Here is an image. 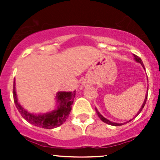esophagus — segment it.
<instances>
[{
    "label": "esophagus",
    "instance_id": "1",
    "mask_svg": "<svg viewBox=\"0 0 160 160\" xmlns=\"http://www.w3.org/2000/svg\"><path fill=\"white\" fill-rule=\"evenodd\" d=\"M83 85H84V86H88V85L90 84V82L88 81V80H85V81L83 82Z\"/></svg>",
    "mask_w": 160,
    "mask_h": 160
}]
</instances>
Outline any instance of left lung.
Masks as SVG:
<instances>
[{"instance_id":"obj_1","label":"left lung","mask_w":160,"mask_h":160,"mask_svg":"<svg viewBox=\"0 0 160 160\" xmlns=\"http://www.w3.org/2000/svg\"><path fill=\"white\" fill-rule=\"evenodd\" d=\"M134 57H135V60L136 61V62H140V63H141V65L143 67V68L145 69V67H144V64H143V62H142V59H141V58H139L138 57V56H136V55H135L134 54ZM147 97H148V93L146 95V99H145V101H144V103H143V104L142 105V107H141V108H140V110H139V111H138V113H137V114H136V116L137 115H138V114H139V113L141 112L142 111V109H143V108H144V106H145V104H146V100H147ZM96 111H97V114H98V117L100 118V119H101V121H102V122H104V123H107V124H108V125H114V126H120V125H123V124H118V123H114V122H110V121L109 120H108V119H106L105 118H104L103 117L102 115H101V114H100L99 112H98V111L96 109ZM136 116H135V117H136ZM132 119H131V120H129L128 121V122H131V121H132Z\"/></svg>"}]
</instances>
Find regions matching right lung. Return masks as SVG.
Here are the masks:
<instances>
[{"label":"right lung","instance_id":"obj_1","mask_svg":"<svg viewBox=\"0 0 160 160\" xmlns=\"http://www.w3.org/2000/svg\"><path fill=\"white\" fill-rule=\"evenodd\" d=\"M76 91L73 92H58L56 94L59 106L57 109L47 114H42V115H35L31 114L25 111L22 106L18 102L17 95L15 92V83L14 81V87H13V97L16 108L18 110L21 115L23 118L32 125L35 126L40 127L42 128H52L59 127L67 119L69 114H70L72 104L73 103V99L75 98Z\"/></svg>","mask_w":160,"mask_h":160}]
</instances>
